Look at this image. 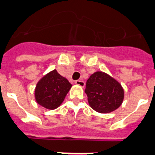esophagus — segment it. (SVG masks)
Masks as SVG:
<instances>
[{"label":"esophagus","mask_w":155,"mask_h":155,"mask_svg":"<svg viewBox=\"0 0 155 155\" xmlns=\"http://www.w3.org/2000/svg\"><path fill=\"white\" fill-rule=\"evenodd\" d=\"M75 84H77V85L80 86V87H84L85 85V84H84V81H83L81 80H78L75 81Z\"/></svg>","instance_id":"obj_1"}]
</instances>
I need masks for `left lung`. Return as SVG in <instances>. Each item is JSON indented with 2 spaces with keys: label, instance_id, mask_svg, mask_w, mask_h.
<instances>
[{
  "label": "left lung",
  "instance_id": "obj_1",
  "mask_svg": "<svg viewBox=\"0 0 155 155\" xmlns=\"http://www.w3.org/2000/svg\"><path fill=\"white\" fill-rule=\"evenodd\" d=\"M91 108L106 114L118 109L124 98V90L121 84L102 71H96L86 82L84 90Z\"/></svg>",
  "mask_w": 155,
  "mask_h": 155
}]
</instances>
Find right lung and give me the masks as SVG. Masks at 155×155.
<instances>
[{
	"label": "right lung",
	"instance_id": "obj_1",
	"mask_svg": "<svg viewBox=\"0 0 155 155\" xmlns=\"http://www.w3.org/2000/svg\"><path fill=\"white\" fill-rule=\"evenodd\" d=\"M72 84L53 70L39 80L35 88L36 102L46 109L54 110L63 102Z\"/></svg>",
	"mask_w": 155,
	"mask_h": 155
}]
</instances>
